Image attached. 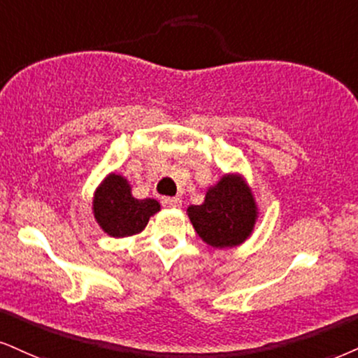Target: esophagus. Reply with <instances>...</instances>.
Wrapping results in <instances>:
<instances>
[{
  "instance_id": "1",
  "label": "esophagus",
  "mask_w": 358,
  "mask_h": 358,
  "mask_svg": "<svg viewBox=\"0 0 358 358\" xmlns=\"http://www.w3.org/2000/svg\"><path fill=\"white\" fill-rule=\"evenodd\" d=\"M180 202L182 201L179 197H162L161 199V204L164 207H179Z\"/></svg>"
}]
</instances>
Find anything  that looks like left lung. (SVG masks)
Listing matches in <instances>:
<instances>
[{
	"label": "left lung",
	"instance_id": "obj_1",
	"mask_svg": "<svg viewBox=\"0 0 358 358\" xmlns=\"http://www.w3.org/2000/svg\"><path fill=\"white\" fill-rule=\"evenodd\" d=\"M199 237L213 247H232L244 242L257 217L250 189L237 176H224L206 194L204 204L187 209Z\"/></svg>",
	"mask_w": 358,
	"mask_h": 358
}]
</instances>
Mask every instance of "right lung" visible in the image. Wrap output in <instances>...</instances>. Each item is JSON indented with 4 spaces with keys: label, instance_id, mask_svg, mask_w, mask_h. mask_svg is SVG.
Instances as JSON below:
<instances>
[{
    "label": "right lung",
    "instance_id": "1",
    "mask_svg": "<svg viewBox=\"0 0 358 358\" xmlns=\"http://www.w3.org/2000/svg\"><path fill=\"white\" fill-rule=\"evenodd\" d=\"M94 217L113 237H126L143 231L151 215L161 209L154 199H134L127 180L111 174L94 196Z\"/></svg>",
    "mask_w": 358,
    "mask_h": 358
}]
</instances>
